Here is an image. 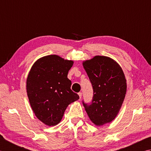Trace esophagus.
I'll list each match as a JSON object with an SVG mask.
<instances>
[{
    "label": "esophagus",
    "mask_w": 151,
    "mask_h": 151,
    "mask_svg": "<svg viewBox=\"0 0 151 151\" xmlns=\"http://www.w3.org/2000/svg\"><path fill=\"white\" fill-rule=\"evenodd\" d=\"M78 95H79V98H81V97H82V93H78Z\"/></svg>",
    "instance_id": "1"
}]
</instances>
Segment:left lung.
Returning a JSON list of instances; mask_svg holds the SVG:
<instances>
[{
	"label": "left lung",
	"instance_id": "8db88e82",
	"mask_svg": "<svg viewBox=\"0 0 151 151\" xmlns=\"http://www.w3.org/2000/svg\"><path fill=\"white\" fill-rule=\"evenodd\" d=\"M93 88L90 105L83 101L89 119L96 126L111 122L118 115L127 93V79L119 64L110 57H94L83 62Z\"/></svg>",
	"mask_w": 151,
	"mask_h": 151
}]
</instances>
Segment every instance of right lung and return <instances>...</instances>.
I'll return each instance as SVG.
<instances>
[{"instance_id":"obj_1","label":"right lung","mask_w":151,"mask_h":151,"mask_svg":"<svg viewBox=\"0 0 151 151\" xmlns=\"http://www.w3.org/2000/svg\"><path fill=\"white\" fill-rule=\"evenodd\" d=\"M73 64L58 55H47L34 63L27 76L30 106L36 117L49 127L58 124L68 106L79 98L67 78Z\"/></svg>"}]
</instances>
